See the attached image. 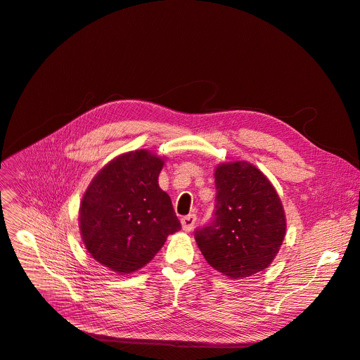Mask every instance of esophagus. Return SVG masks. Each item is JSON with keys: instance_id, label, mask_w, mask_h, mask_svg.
<instances>
[{"instance_id": "34e87169", "label": "esophagus", "mask_w": 360, "mask_h": 360, "mask_svg": "<svg viewBox=\"0 0 360 360\" xmlns=\"http://www.w3.org/2000/svg\"><path fill=\"white\" fill-rule=\"evenodd\" d=\"M196 224V215L191 214V215H186L181 218V226L184 231H192L193 227Z\"/></svg>"}]
</instances>
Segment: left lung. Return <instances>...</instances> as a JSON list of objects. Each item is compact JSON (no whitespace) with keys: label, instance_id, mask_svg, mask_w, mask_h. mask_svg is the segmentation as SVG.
Segmentation results:
<instances>
[{"label":"left lung","instance_id":"1","mask_svg":"<svg viewBox=\"0 0 360 360\" xmlns=\"http://www.w3.org/2000/svg\"><path fill=\"white\" fill-rule=\"evenodd\" d=\"M212 218L196 229L207 262L230 278L250 277L276 258L285 234L281 200L252 164L238 161L215 169Z\"/></svg>","mask_w":360,"mask_h":360}]
</instances>
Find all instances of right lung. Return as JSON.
Here are the masks:
<instances>
[{
  "instance_id": "1",
  "label": "right lung",
  "mask_w": 360,
  "mask_h": 360,
  "mask_svg": "<svg viewBox=\"0 0 360 360\" xmlns=\"http://www.w3.org/2000/svg\"><path fill=\"white\" fill-rule=\"evenodd\" d=\"M164 161L129 152L102 168L80 205V231L92 258L118 274L145 266L167 236L181 229L169 196L158 186Z\"/></svg>"
}]
</instances>
